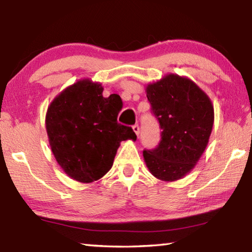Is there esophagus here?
<instances>
[{"label":"esophagus","mask_w":252,"mask_h":252,"mask_svg":"<svg viewBox=\"0 0 252 252\" xmlns=\"http://www.w3.org/2000/svg\"><path fill=\"white\" fill-rule=\"evenodd\" d=\"M132 129H133V131L135 132L136 135L140 134V126H139V125H134L133 126H132Z\"/></svg>","instance_id":"1"}]
</instances>
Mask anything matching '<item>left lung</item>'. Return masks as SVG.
<instances>
[{"mask_svg": "<svg viewBox=\"0 0 252 252\" xmlns=\"http://www.w3.org/2000/svg\"><path fill=\"white\" fill-rule=\"evenodd\" d=\"M147 97L162 132L159 146L143 151L144 161L156 178L179 180L206 150L215 120L211 100L190 79L177 74L149 84Z\"/></svg>", "mask_w": 252, "mask_h": 252, "instance_id": "8db88e82", "label": "left lung"}]
</instances>
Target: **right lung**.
I'll use <instances>...</instances> for the list:
<instances>
[{"label":"right lung","instance_id":"obj_1","mask_svg":"<svg viewBox=\"0 0 252 252\" xmlns=\"http://www.w3.org/2000/svg\"><path fill=\"white\" fill-rule=\"evenodd\" d=\"M84 79L67 87L51 102L45 117L51 150L67 176L82 183L99 180L109 171L121 141L136 140L131 126L118 122L117 94Z\"/></svg>","mask_w":252,"mask_h":252}]
</instances>
